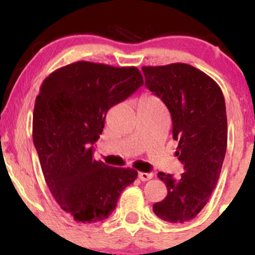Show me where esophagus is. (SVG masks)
<instances>
[{"label":"esophagus","mask_w":255,"mask_h":255,"mask_svg":"<svg viewBox=\"0 0 255 255\" xmlns=\"http://www.w3.org/2000/svg\"><path fill=\"white\" fill-rule=\"evenodd\" d=\"M137 176H139V178L141 181H147V180H150V178L153 177V174H152V172H139V175H137Z\"/></svg>","instance_id":"obj_1"}]
</instances>
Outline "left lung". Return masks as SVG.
I'll list each match as a JSON object with an SVG mask.
<instances>
[{"mask_svg": "<svg viewBox=\"0 0 255 255\" xmlns=\"http://www.w3.org/2000/svg\"><path fill=\"white\" fill-rule=\"evenodd\" d=\"M145 85L171 115L175 154L184 165L181 176L158 172L168 195L153 204L157 217L184 223L198 215L218 182L227 151L228 122L221 87L186 63L142 67Z\"/></svg>", "mask_w": 255, "mask_h": 255, "instance_id": "left-lung-1", "label": "left lung"}]
</instances>
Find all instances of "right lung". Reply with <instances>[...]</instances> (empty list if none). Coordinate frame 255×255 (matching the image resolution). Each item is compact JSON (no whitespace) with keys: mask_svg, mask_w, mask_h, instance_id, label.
<instances>
[{"mask_svg":"<svg viewBox=\"0 0 255 255\" xmlns=\"http://www.w3.org/2000/svg\"><path fill=\"white\" fill-rule=\"evenodd\" d=\"M136 67L79 61L43 81L33 110V144L45 182L63 211L81 223L108 218L137 176L93 158L108 111L142 86Z\"/></svg>","mask_w":255,"mask_h":255,"instance_id":"obj_1","label":"right lung"}]
</instances>
